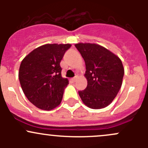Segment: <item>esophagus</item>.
Instances as JSON below:
<instances>
[{
  "label": "esophagus",
  "instance_id": "34e87169",
  "mask_svg": "<svg viewBox=\"0 0 148 148\" xmlns=\"http://www.w3.org/2000/svg\"><path fill=\"white\" fill-rule=\"evenodd\" d=\"M77 77H74V78H72L71 79V82H75L76 81H77Z\"/></svg>",
  "mask_w": 148,
  "mask_h": 148
}]
</instances>
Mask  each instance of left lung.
Listing matches in <instances>:
<instances>
[{
    "label": "left lung",
    "mask_w": 148,
    "mask_h": 148,
    "mask_svg": "<svg viewBox=\"0 0 148 148\" xmlns=\"http://www.w3.org/2000/svg\"><path fill=\"white\" fill-rule=\"evenodd\" d=\"M86 65L87 86L79 95L91 109L104 108L117 96L122 84L124 68L118 56L95 44H75Z\"/></svg>",
    "instance_id": "8db88e82"
}]
</instances>
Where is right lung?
Segmentation results:
<instances>
[{
	"instance_id": "obj_1",
	"label": "right lung",
	"mask_w": 148,
	"mask_h": 148,
	"mask_svg": "<svg viewBox=\"0 0 148 148\" xmlns=\"http://www.w3.org/2000/svg\"><path fill=\"white\" fill-rule=\"evenodd\" d=\"M71 44H45L33 50L23 59L18 78L27 99L38 108L51 110L62 100L69 84L62 77L60 62Z\"/></svg>"
}]
</instances>
